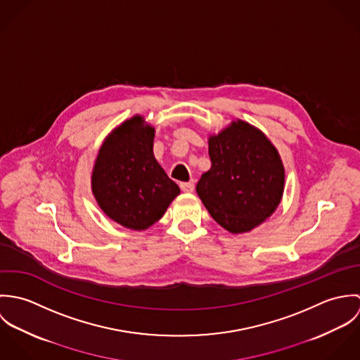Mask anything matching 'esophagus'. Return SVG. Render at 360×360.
I'll use <instances>...</instances> for the list:
<instances>
[{"instance_id": "1", "label": "esophagus", "mask_w": 360, "mask_h": 360, "mask_svg": "<svg viewBox=\"0 0 360 360\" xmlns=\"http://www.w3.org/2000/svg\"><path fill=\"white\" fill-rule=\"evenodd\" d=\"M194 183L193 181H188V183H180V188L184 191V193H193L194 191Z\"/></svg>"}]
</instances>
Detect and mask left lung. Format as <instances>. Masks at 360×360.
Returning <instances> with one entry per match:
<instances>
[{"label": "left lung", "mask_w": 360, "mask_h": 360, "mask_svg": "<svg viewBox=\"0 0 360 360\" xmlns=\"http://www.w3.org/2000/svg\"><path fill=\"white\" fill-rule=\"evenodd\" d=\"M210 170L197 193L210 216L230 233H245L266 220L280 204L284 166L266 136L237 120L209 137Z\"/></svg>", "instance_id": "obj_1"}]
</instances>
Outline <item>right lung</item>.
<instances>
[{"mask_svg": "<svg viewBox=\"0 0 360 360\" xmlns=\"http://www.w3.org/2000/svg\"><path fill=\"white\" fill-rule=\"evenodd\" d=\"M134 116L119 126L97 156L91 186L100 207L112 220L131 230H146L158 221L180 194L155 159L154 134Z\"/></svg>", "mask_w": 360, "mask_h": 360, "instance_id": "add662e5", "label": "right lung"}]
</instances>
